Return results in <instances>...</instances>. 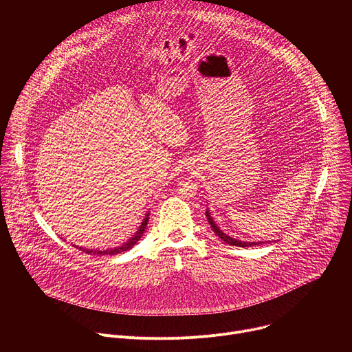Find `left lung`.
<instances>
[{"mask_svg": "<svg viewBox=\"0 0 352 352\" xmlns=\"http://www.w3.org/2000/svg\"><path fill=\"white\" fill-rule=\"evenodd\" d=\"M206 217H208V221H209V224H210L212 230L216 232V235H217L219 238H221V241H224V242H226V243H228V245H234V246H241V248H243V246H255V245L265 243V242H262V241H259V242H246V241H239V239H235V238H232V236L227 235L226 232H223V231L217 227L216 221H214V220H213V217L210 216V210H209V209L206 210Z\"/></svg>", "mask_w": 352, "mask_h": 352, "instance_id": "left-lung-1", "label": "left lung"}]
</instances>
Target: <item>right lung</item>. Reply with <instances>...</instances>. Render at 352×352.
<instances>
[{"instance_id":"add662e5","label":"right lung","mask_w":352,"mask_h":352,"mask_svg":"<svg viewBox=\"0 0 352 352\" xmlns=\"http://www.w3.org/2000/svg\"><path fill=\"white\" fill-rule=\"evenodd\" d=\"M147 221H148V213L146 214V217L143 219V221H142V224L139 226V228H138V231L135 232V235L131 238V239H128L126 242H124L121 246H117V248H113V249H107V250H94V249H86V248H79V249H82L83 252H86V254H89V255H117V254H121V252H125V250H128V249H131L140 238H142V235H143V232H144V228H146V226H147ZM78 248V246H76Z\"/></svg>"}]
</instances>
